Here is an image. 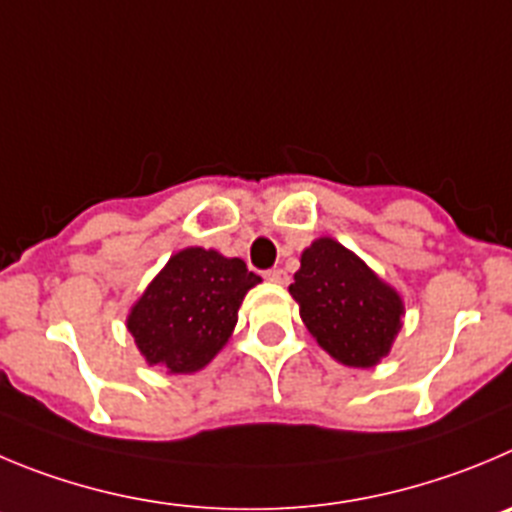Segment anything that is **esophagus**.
Here are the masks:
<instances>
[{
	"label": "esophagus",
	"instance_id": "34e87169",
	"mask_svg": "<svg viewBox=\"0 0 512 512\" xmlns=\"http://www.w3.org/2000/svg\"><path fill=\"white\" fill-rule=\"evenodd\" d=\"M265 278L270 280V283L285 285V283H288V272H285L283 267H272V270L265 272Z\"/></svg>",
	"mask_w": 512,
	"mask_h": 512
}]
</instances>
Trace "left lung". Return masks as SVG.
Instances as JSON below:
<instances>
[{"label":"left lung","mask_w":512,"mask_h":512,"mask_svg":"<svg viewBox=\"0 0 512 512\" xmlns=\"http://www.w3.org/2000/svg\"><path fill=\"white\" fill-rule=\"evenodd\" d=\"M290 295L315 341L356 369L379 364L401 328L404 305L396 290L328 237L303 252Z\"/></svg>","instance_id":"left-lung-1"}]
</instances>
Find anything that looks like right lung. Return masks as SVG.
Listing matches in <instances>:
<instances>
[{"instance_id": "1", "label": "right lung", "mask_w": 512, "mask_h": 512, "mask_svg": "<svg viewBox=\"0 0 512 512\" xmlns=\"http://www.w3.org/2000/svg\"><path fill=\"white\" fill-rule=\"evenodd\" d=\"M257 283L260 278L237 257L189 247L166 262L133 305L128 331L148 364L191 374L227 343L242 298Z\"/></svg>"}]
</instances>
